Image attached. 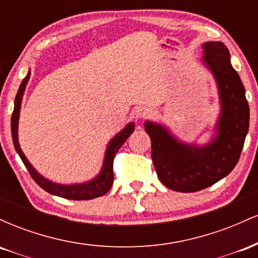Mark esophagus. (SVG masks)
<instances>
[{
    "label": "esophagus",
    "mask_w": 258,
    "mask_h": 258,
    "mask_svg": "<svg viewBox=\"0 0 258 258\" xmlns=\"http://www.w3.org/2000/svg\"><path fill=\"white\" fill-rule=\"evenodd\" d=\"M132 114L133 116L136 117V119H144V117L148 116V114H149V111H148V109L146 106H142V105H137L133 108L132 110Z\"/></svg>",
    "instance_id": "esophagus-1"
}]
</instances>
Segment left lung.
Returning <instances> with one entry per match:
<instances>
[{
  "label": "left lung",
  "mask_w": 258,
  "mask_h": 258,
  "mask_svg": "<svg viewBox=\"0 0 258 258\" xmlns=\"http://www.w3.org/2000/svg\"><path fill=\"white\" fill-rule=\"evenodd\" d=\"M201 48V61L214 75L221 105L209 143H185L165 125L149 120L144 122L159 179L180 193L205 189L232 172L240 158L250 121L244 85L232 67L226 44L209 41Z\"/></svg>",
  "instance_id": "8db88e82"
}]
</instances>
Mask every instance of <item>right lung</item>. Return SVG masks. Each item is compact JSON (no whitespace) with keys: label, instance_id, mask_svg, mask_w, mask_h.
<instances>
[{"label":"right lung","instance_id":"add662e5","mask_svg":"<svg viewBox=\"0 0 258 258\" xmlns=\"http://www.w3.org/2000/svg\"><path fill=\"white\" fill-rule=\"evenodd\" d=\"M31 72L29 70L28 75L25 76L24 80L20 84L19 90L14 99V110L12 114L11 120V130H12V138H13L14 148H16L18 155L20 156L22 161L24 162L25 167L28 168L29 173L31 174L32 179L37 183L41 188L48 191L49 194L57 195V197L65 198V199L70 200H91L94 198L103 197L109 191L111 188L112 182H114V173H112V161H114L115 155H116L117 150L122 147L126 139L132 135L135 131V122H130L123 127L121 131L115 135L110 139L106 147L104 160H103L102 168H100L99 173L97 174L94 178L84 183H74V184H59V183L52 182V180L44 178L42 174H40L35 170V167L29 162L26 159L25 154L23 153L22 148L19 146V139H18V125H19V114H20V106H22L23 96L28 85L29 79H30Z\"/></svg>","mask_w":258,"mask_h":258}]
</instances>
